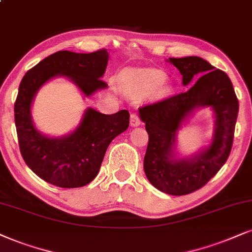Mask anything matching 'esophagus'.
I'll return each mask as SVG.
<instances>
[{
	"mask_svg": "<svg viewBox=\"0 0 252 252\" xmlns=\"http://www.w3.org/2000/svg\"><path fill=\"white\" fill-rule=\"evenodd\" d=\"M130 124H131V126H138L141 124V119L137 114L133 113L130 115Z\"/></svg>",
	"mask_w": 252,
	"mask_h": 252,
	"instance_id": "obj_1",
	"label": "esophagus"
}]
</instances>
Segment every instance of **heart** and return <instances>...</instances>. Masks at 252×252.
I'll return each instance as SVG.
<instances>
[{"mask_svg":"<svg viewBox=\"0 0 252 252\" xmlns=\"http://www.w3.org/2000/svg\"><path fill=\"white\" fill-rule=\"evenodd\" d=\"M165 78L159 69H132L122 76V85L128 91L146 92L158 87Z\"/></svg>","mask_w":252,"mask_h":252,"instance_id":"obj_1","label":"heart"}]
</instances>
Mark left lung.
Instances as JSON below:
<instances>
[{"mask_svg":"<svg viewBox=\"0 0 252 252\" xmlns=\"http://www.w3.org/2000/svg\"><path fill=\"white\" fill-rule=\"evenodd\" d=\"M183 75V85L197 79L187 91L139 108L149 143L144 171L156 189L171 195H186L208 183L230 155L238 100L229 76L200 57L170 58ZM212 106L216 113V131L211 145L185 159L174 158L176 133L196 107Z\"/></svg>","mask_w":252,"mask_h":252,"instance_id":"8db88e82","label":"left lung"}]
</instances>
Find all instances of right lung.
<instances>
[{
  "label": "right lung",
  "instance_id": "obj_1",
  "mask_svg": "<svg viewBox=\"0 0 252 252\" xmlns=\"http://www.w3.org/2000/svg\"><path fill=\"white\" fill-rule=\"evenodd\" d=\"M109 59L107 50L92 53L58 51L25 73L15 102V124L22 157L46 183L75 189L97 176L110 142L129 126V111L104 115L93 108L86 110L81 123L63 137H47L34 128L31 103L47 80L66 76L86 96L107 87L101 80Z\"/></svg>",
  "mask_w": 252,
  "mask_h": 252
}]
</instances>
